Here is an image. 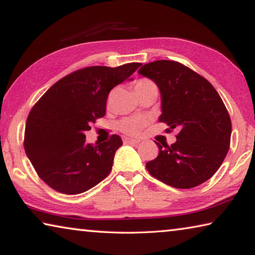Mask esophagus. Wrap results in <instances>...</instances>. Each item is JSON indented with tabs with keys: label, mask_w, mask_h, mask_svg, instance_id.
<instances>
[{
	"label": "esophagus",
	"mask_w": 255,
	"mask_h": 255,
	"mask_svg": "<svg viewBox=\"0 0 255 255\" xmlns=\"http://www.w3.org/2000/svg\"><path fill=\"white\" fill-rule=\"evenodd\" d=\"M123 141L125 144H138V143H139V139H133V138L124 137Z\"/></svg>",
	"instance_id": "obj_1"
}]
</instances>
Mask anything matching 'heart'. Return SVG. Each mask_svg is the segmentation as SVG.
I'll list each match as a JSON object with an SVG mask.
<instances>
[{"mask_svg":"<svg viewBox=\"0 0 255 255\" xmlns=\"http://www.w3.org/2000/svg\"><path fill=\"white\" fill-rule=\"evenodd\" d=\"M150 86H155L152 81L148 79H140L135 83V91L138 92L146 88H150ZM146 124H147V119L143 116H132V117L120 120L118 123V128L128 135H138L141 129L146 126Z\"/></svg>","mask_w":255,"mask_h":255,"instance_id":"b5f03b06","label":"heart"}]
</instances>
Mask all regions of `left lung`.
<instances>
[{"instance_id": "8db88e82", "label": "left lung", "mask_w": 255, "mask_h": 255, "mask_svg": "<svg viewBox=\"0 0 255 255\" xmlns=\"http://www.w3.org/2000/svg\"><path fill=\"white\" fill-rule=\"evenodd\" d=\"M139 74L154 81L161 92L162 115L172 145L158 144L157 157L146 163L150 175L167 185L190 189L209 180L230 149L232 123L215 88L191 68L174 60L145 64Z\"/></svg>"}]
</instances>
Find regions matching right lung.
<instances>
[{
    "instance_id": "right-lung-1",
    "label": "right lung",
    "mask_w": 255,
    "mask_h": 255,
    "mask_svg": "<svg viewBox=\"0 0 255 255\" xmlns=\"http://www.w3.org/2000/svg\"><path fill=\"white\" fill-rule=\"evenodd\" d=\"M140 63L77 70L47 90L30 110L24 150L39 178L65 195L88 191L107 178L123 140L112 135L97 146L85 141L90 125L106 115L108 94Z\"/></svg>"
}]
</instances>
